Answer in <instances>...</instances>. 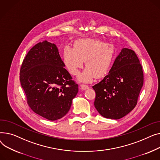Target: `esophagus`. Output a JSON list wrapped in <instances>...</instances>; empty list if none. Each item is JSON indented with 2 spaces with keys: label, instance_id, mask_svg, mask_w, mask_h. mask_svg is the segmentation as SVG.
<instances>
[{
  "label": "esophagus",
  "instance_id": "34e87169",
  "mask_svg": "<svg viewBox=\"0 0 160 160\" xmlns=\"http://www.w3.org/2000/svg\"><path fill=\"white\" fill-rule=\"evenodd\" d=\"M80 87H81V88L82 90H87V89H88V88H89L88 86L87 85V84H81Z\"/></svg>",
  "mask_w": 160,
  "mask_h": 160
}]
</instances>
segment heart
Wrapping results in <instances>:
<instances>
[{"label": "heart", "instance_id": "1", "mask_svg": "<svg viewBox=\"0 0 160 160\" xmlns=\"http://www.w3.org/2000/svg\"><path fill=\"white\" fill-rule=\"evenodd\" d=\"M115 56V48L112 44L99 40L84 39L75 42L73 48L65 47L63 61L73 76H78L84 61L87 68L79 76V80L88 82L95 77H105L110 69Z\"/></svg>", "mask_w": 160, "mask_h": 160}]
</instances>
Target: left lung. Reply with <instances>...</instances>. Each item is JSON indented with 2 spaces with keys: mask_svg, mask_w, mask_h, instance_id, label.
<instances>
[{
  "mask_svg": "<svg viewBox=\"0 0 160 160\" xmlns=\"http://www.w3.org/2000/svg\"><path fill=\"white\" fill-rule=\"evenodd\" d=\"M143 84L142 67L136 53L123 48L107 76L92 87L96 92L95 108L106 118H123L137 105Z\"/></svg>",
  "mask_w": 160,
  "mask_h": 160,
  "instance_id": "obj_1",
  "label": "left lung"
}]
</instances>
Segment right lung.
I'll return each instance as SVG.
<instances>
[{
    "mask_svg": "<svg viewBox=\"0 0 160 160\" xmlns=\"http://www.w3.org/2000/svg\"><path fill=\"white\" fill-rule=\"evenodd\" d=\"M55 44L44 41L35 44L23 60L20 81L30 108L55 121L68 113L78 84L64 67Z\"/></svg>",
    "mask_w": 160,
    "mask_h": 160,
    "instance_id": "obj_1",
    "label": "right lung"
}]
</instances>
